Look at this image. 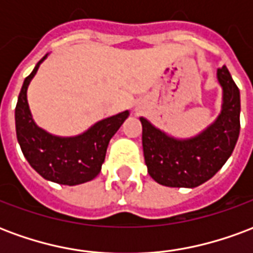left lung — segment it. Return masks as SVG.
Instances as JSON below:
<instances>
[{"mask_svg":"<svg viewBox=\"0 0 253 253\" xmlns=\"http://www.w3.org/2000/svg\"><path fill=\"white\" fill-rule=\"evenodd\" d=\"M222 110L210 126L187 139L170 137L148 119L142 123V146L149 175L167 187L194 188L211 179L233 153L240 134V90L228 67L217 70Z\"/></svg>","mask_w":253,"mask_h":253,"instance_id":"left-lung-1","label":"left lung"}]
</instances>
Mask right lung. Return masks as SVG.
I'll return each mask as SVG.
<instances>
[{
  "mask_svg": "<svg viewBox=\"0 0 253 253\" xmlns=\"http://www.w3.org/2000/svg\"><path fill=\"white\" fill-rule=\"evenodd\" d=\"M46 58L44 55L36 63L20 90L14 111L17 141L27 161L42 177L58 184L77 186L99 175L110 139L130 112L123 111L105 118L76 137H58L41 128L31 115L27 89Z\"/></svg>",
  "mask_w": 253,
  "mask_h": 253,
  "instance_id": "obj_1",
  "label": "right lung"
}]
</instances>
